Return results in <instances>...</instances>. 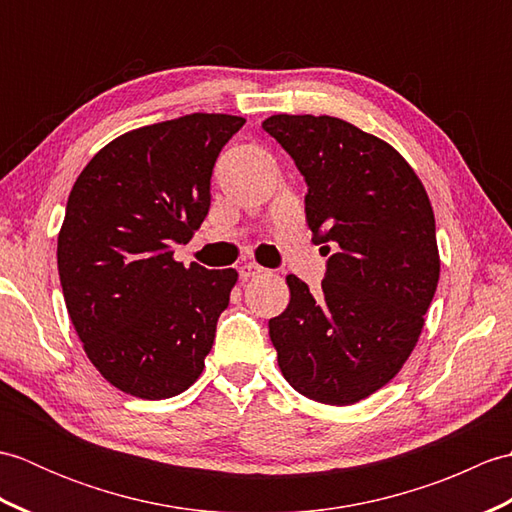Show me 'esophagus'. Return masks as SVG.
<instances>
[{
  "label": "esophagus",
  "instance_id": "34e87169",
  "mask_svg": "<svg viewBox=\"0 0 512 512\" xmlns=\"http://www.w3.org/2000/svg\"><path fill=\"white\" fill-rule=\"evenodd\" d=\"M237 273H239V279H242V281H248V279H253V277L264 275V273H266V268H262V266L255 264V262H246V264H242V266L237 268Z\"/></svg>",
  "mask_w": 512,
  "mask_h": 512
}]
</instances>
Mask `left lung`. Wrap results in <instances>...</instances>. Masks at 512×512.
I'll list each match as a JSON object with an SVG mask.
<instances>
[{
	"instance_id": "1",
	"label": "left lung",
	"mask_w": 512,
	"mask_h": 512,
	"mask_svg": "<svg viewBox=\"0 0 512 512\" xmlns=\"http://www.w3.org/2000/svg\"><path fill=\"white\" fill-rule=\"evenodd\" d=\"M308 184L312 239L334 250L321 292L288 275L290 303L268 321L281 374L299 394L352 405L398 374L440 277L436 220L394 147L334 116L262 123Z\"/></svg>"
}]
</instances>
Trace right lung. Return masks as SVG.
Segmentation results:
<instances>
[{
	"mask_svg": "<svg viewBox=\"0 0 512 512\" xmlns=\"http://www.w3.org/2000/svg\"><path fill=\"white\" fill-rule=\"evenodd\" d=\"M246 121L187 114L112 140L81 171L59 233L63 299L85 354L125 394H182L204 369L233 268H184L187 244L211 209L222 147Z\"/></svg>",
	"mask_w": 512,
	"mask_h": 512,
	"instance_id": "right-lung-1",
	"label": "right lung"
}]
</instances>
